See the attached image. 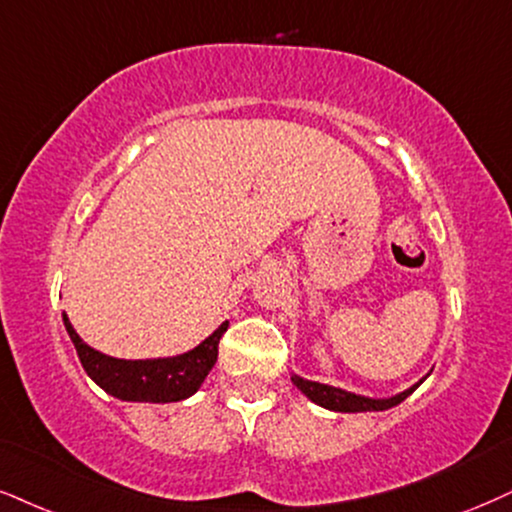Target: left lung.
Masks as SVG:
<instances>
[{"label":"left lung","instance_id":"obj_1","mask_svg":"<svg viewBox=\"0 0 512 512\" xmlns=\"http://www.w3.org/2000/svg\"><path fill=\"white\" fill-rule=\"evenodd\" d=\"M427 380V375L422 377L420 382H415L413 387L399 391L394 396H384V399H372V396H363V394H353V391L332 387V384H323V382H313L306 380V377L296 375L292 372V382L296 389H301V394H306L308 399L318 406H323L327 410H334V413H368V410H389L394 406H399L403 399H408L415 389L420 387L422 382Z\"/></svg>","mask_w":512,"mask_h":512}]
</instances>
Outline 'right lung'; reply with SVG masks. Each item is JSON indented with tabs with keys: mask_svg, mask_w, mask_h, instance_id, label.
I'll use <instances>...</instances> for the list:
<instances>
[{
	"mask_svg": "<svg viewBox=\"0 0 512 512\" xmlns=\"http://www.w3.org/2000/svg\"><path fill=\"white\" fill-rule=\"evenodd\" d=\"M68 337L78 351V358L87 375L102 387L106 394L121 401L137 403H170L189 399L206 380L218 361V342L227 330V320L218 325L204 342L178 356L144 358V361H125L92 349L80 339L75 327L63 313Z\"/></svg>",
	"mask_w": 512,
	"mask_h": 512,
	"instance_id": "right-lung-1",
	"label": "right lung"
}]
</instances>
